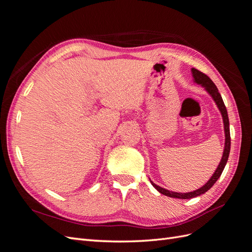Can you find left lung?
<instances>
[{
    "mask_svg": "<svg viewBox=\"0 0 252 252\" xmlns=\"http://www.w3.org/2000/svg\"><path fill=\"white\" fill-rule=\"evenodd\" d=\"M191 73H192V78H193V82L196 83L197 85H201L202 87H204V89L207 91L209 94V95L212 97V100L215 101L216 105L218 106V108L222 114L223 118V123H224V131H225V146H224V151H223V157L220 158V162L218 166V168L216 169L215 173L212 174V177L209 179V181L206 183L204 186H202L201 188L194 190V191H190V192H174V191H170V190H167L165 188L159 187L158 185H156L154 182L150 180L151 185L154 186L158 192H161L162 194H165L167 196L170 197H175V199H181V200H189L192 199V197L199 196L201 194H204L206 191L215 185V183L218 181V179L220 177L222 174L226 163L228 161V157H229V152H230V130H229V119H228V113H227V109L225 107V104L223 102V98L220 96L219 90L217 88V86L215 85L209 77H207L205 73L199 71L195 68H192L191 69Z\"/></svg>",
    "mask_w": 252,
    "mask_h": 252,
    "instance_id": "1",
    "label": "left lung"
}]
</instances>
